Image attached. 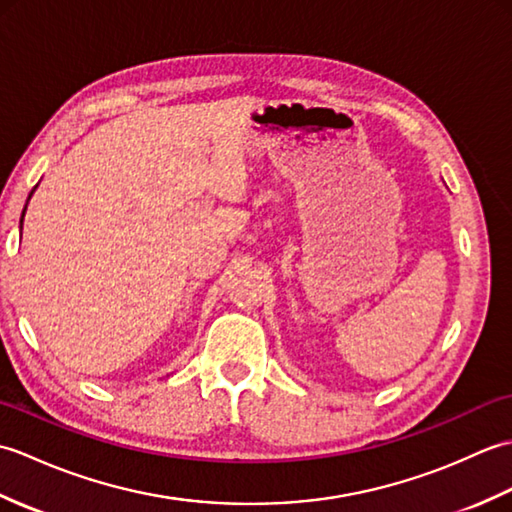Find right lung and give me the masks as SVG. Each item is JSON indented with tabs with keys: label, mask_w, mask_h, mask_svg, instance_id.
<instances>
[{
	"label": "right lung",
	"mask_w": 512,
	"mask_h": 512,
	"mask_svg": "<svg viewBox=\"0 0 512 512\" xmlns=\"http://www.w3.org/2000/svg\"><path fill=\"white\" fill-rule=\"evenodd\" d=\"M37 187H39V184H37ZM37 187H35V189H37ZM35 189H32V191H30V195H28V200L32 198V193H35ZM28 200H26V206H24V211H21V220H19V228H21V226H24V215H26V209H28Z\"/></svg>",
	"instance_id": "obj_1"
}]
</instances>
